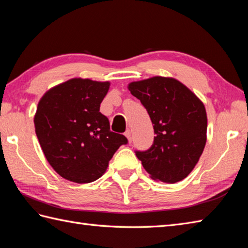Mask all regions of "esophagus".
I'll return each instance as SVG.
<instances>
[{
	"instance_id": "esophagus-1",
	"label": "esophagus",
	"mask_w": 248,
	"mask_h": 248,
	"mask_svg": "<svg viewBox=\"0 0 248 248\" xmlns=\"http://www.w3.org/2000/svg\"><path fill=\"white\" fill-rule=\"evenodd\" d=\"M124 135L127 136V139H128V140H129V143H131V141H132V134H131V131L130 130H127L124 132Z\"/></svg>"
}]
</instances>
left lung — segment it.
Masks as SVG:
<instances>
[{"mask_svg":"<svg viewBox=\"0 0 248 248\" xmlns=\"http://www.w3.org/2000/svg\"><path fill=\"white\" fill-rule=\"evenodd\" d=\"M128 88L147 109L155 134L150 148L136 150V156L155 180H183L197 164L207 140L203 103L170 78L154 77L130 83Z\"/></svg>","mask_w":248,"mask_h":248,"instance_id":"left-lung-1","label":"left lung"}]
</instances>
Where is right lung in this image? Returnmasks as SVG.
<instances>
[{
	"mask_svg": "<svg viewBox=\"0 0 248 248\" xmlns=\"http://www.w3.org/2000/svg\"><path fill=\"white\" fill-rule=\"evenodd\" d=\"M108 88V82L71 78L40 99L34 118L37 139L50 165L67 180H97L116 150L128 144L100 112Z\"/></svg>",
	"mask_w": 248,
	"mask_h": 248,
	"instance_id": "obj_1",
	"label": "right lung"
}]
</instances>
